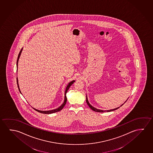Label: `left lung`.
I'll use <instances>...</instances> for the list:
<instances>
[{"label":"left lung","mask_w":153,"mask_h":153,"mask_svg":"<svg viewBox=\"0 0 153 153\" xmlns=\"http://www.w3.org/2000/svg\"><path fill=\"white\" fill-rule=\"evenodd\" d=\"M126 102H125V103H126ZM86 102H87V105L89 106V108H91L92 110L94 111H95V112H105V111H106V112H111V111H113L115 110H117L118 108H120V107H118V108H114V109H112V110H110L107 111H103L102 110H100V109H97V108H95L94 107H93V106L91 105L90 104V103H89V102H88V101L87 95H86ZM123 104L122 105H121L120 106H121L123 105Z\"/></svg>","instance_id":"8db88e82"}]
</instances>
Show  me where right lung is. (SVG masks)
<instances>
[{"instance_id": "1", "label": "right lung", "mask_w": 153, "mask_h": 153, "mask_svg": "<svg viewBox=\"0 0 153 153\" xmlns=\"http://www.w3.org/2000/svg\"><path fill=\"white\" fill-rule=\"evenodd\" d=\"M22 50H23V48H22L21 50V51H20L19 53V56H18V58H17V68L18 67V62H19V58L20 56H21V54ZM75 82V80H73V81H71V82H69V84H68V85L67 86V87H66V91H65V100H64V103H62V104L60 106H59L58 108H56V109H54V110H52L45 111H43L38 110H36L35 108H34V110H35L36 111H38L39 112H40V113H43V114H51V113H55V112H59L61 110L62 108H64V107L65 106V105H66V102H67L66 93H67V92L68 91V89L69 88V87H71V85H72L73 83ZM17 86H18V88H19V91L20 93H21V92L20 89H19V82H18V79H17Z\"/></svg>"}]
</instances>
